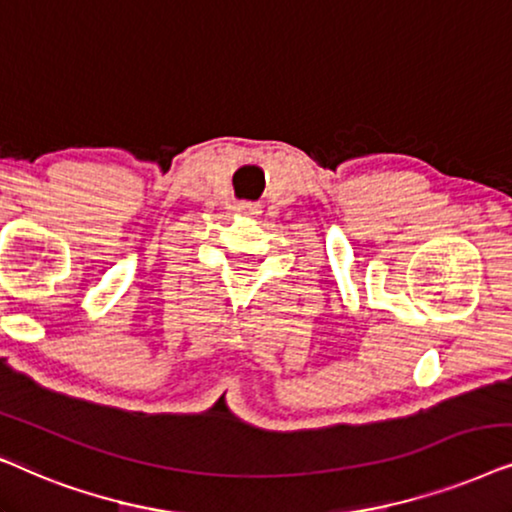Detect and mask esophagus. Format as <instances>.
Listing matches in <instances>:
<instances>
[{"label":"esophagus","mask_w":512,"mask_h":512,"mask_svg":"<svg viewBox=\"0 0 512 512\" xmlns=\"http://www.w3.org/2000/svg\"><path fill=\"white\" fill-rule=\"evenodd\" d=\"M236 210H238V213H243V215H257V213H260V206H257V203H250V201H241L236 206Z\"/></svg>","instance_id":"esophagus-1"}]
</instances>
